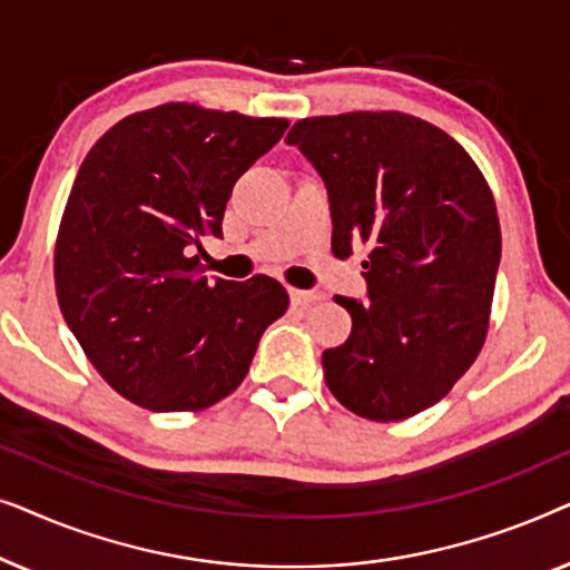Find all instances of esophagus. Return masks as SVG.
<instances>
[{
  "label": "esophagus",
  "instance_id": "1",
  "mask_svg": "<svg viewBox=\"0 0 570 570\" xmlns=\"http://www.w3.org/2000/svg\"><path fill=\"white\" fill-rule=\"evenodd\" d=\"M291 301L295 303V306H311V303L322 301V293H314V291H291Z\"/></svg>",
  "mask_w": 570,
  "mask_h": 570
}]
</instances>
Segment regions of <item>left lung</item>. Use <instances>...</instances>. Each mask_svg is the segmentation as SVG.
Wrapping results in <instances>:
<instances>
[{"label":"left lung","mask_w":570,"mask_h":570,"mask_svg":"<svg viewBox=\"0 0 570 570\" xmlns=\"http://www.w3.org/2000/svg\"><path fill=\"white\" fill-rule=\"evenodd\" d=\"M287 145L324 178L332 252L368 248L371 301L334 298L353 332L324 350L326 386L373 423L433 407L488 337L501 223L485 176L454 137L402 111L311 116Z\"/></svg>","instance_id":"obj_1"}]
</instances>
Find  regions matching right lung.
I'll use <instances>...</instances> for the list:
<instances>
[{"label": "right lung", "instance_id": "obj_1", "mask_svg": "<svg viewBox=\"0 0 570 570\" xmlns=\"http://www.w3.org/2000/svg\"><path fill=\"white\" fill-rule=\"evenodd\" d=\"M287 119L163 104L114 124L77 170L53 246L65 322L108 386L153 412L213 407L246 379L287 291L202 267L233 184Z\"/></svg>", "mask_w": 570, "mask_h": 570}]
</instances>
